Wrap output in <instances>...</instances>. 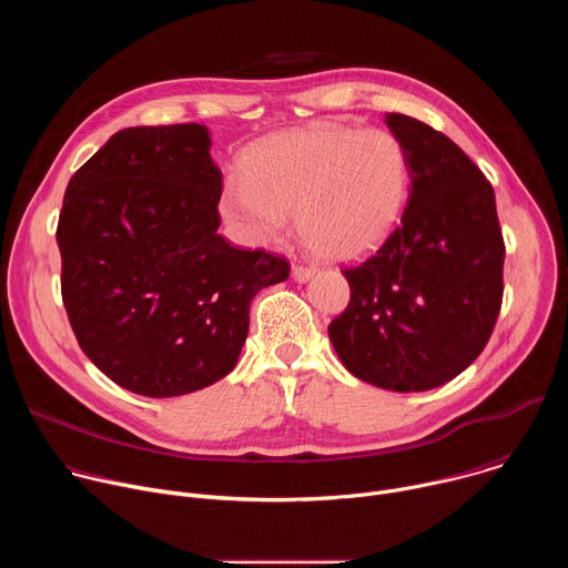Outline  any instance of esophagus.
<instances>
[{"label":"esophagus","instance_id":"1","mask_svg":"<svg viewBox=\"0 0 568 568\" xmlns=\"http://www.w3.org/2000/svg\"><path fill=\"white\" fill-rule=\"evenodd\" d=\"M314 274H316V267H307V265H294V267H292V278H294L296 283H305V281H310Z\"/></svg>","mask_w":568,"mask_h":568}]
</instances>
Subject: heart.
I'll return each mask as SVG.
<instances>
[{
  "instance_id": "obj_1",
  "label": "heart",
  "mask_w": 568,
  "mask_h": 568,
  "mask_svg": "<svg viewBox=\"0 0 568 568\" xmlns=\"http://www.w3.org/2000/svg\"><path fill=\"white\" fill-rule=\"evenodd\" d=\"M409 184V154L390 132L316 123L258 141L245 175L224 182L220 213L240 245L261 247L298 211L307 247L357 261L397 226Z\"/></svg>"
}]
</instances>
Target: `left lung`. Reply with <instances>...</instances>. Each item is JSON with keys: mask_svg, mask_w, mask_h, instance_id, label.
<instances>
[{"mask_svg": "<svg viewBox=\"0 0 568 568\" xmlns=\"http://www.w3.org/2000/svg\"><path fill=\"white\" fill-rule=\"evenodd\" d=\"M409 154L399 226L366 263L344 270L348 307L328 326L342 364L386 390H429L488 344L504 298V235L493 184L427 123L386 114Z\"/></svg>", "mask_w": 568, "mask_h": 568, "instance_id": "left-lung-1", "label": "left lung"}]
</instances>
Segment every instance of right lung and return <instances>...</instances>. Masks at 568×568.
Wrapping results in <instances>:
<instances>
[{"mask_svg":"<svg viewBox=\"0 0 568 568\" xmlns=\"http://www.w3.org/2000/svg\"><path fill=\"white\" fill-rule=\"evenodd\" d=\"M206 125L128 128L75 171L55 240L83 353L119 386L175 397L229 375L252 298L285 258L217 235L222 173Z\"/></svg>","mask_w":568,"mask_h":568,"instance_id":"1","label":"right lung"}]
</instances>
